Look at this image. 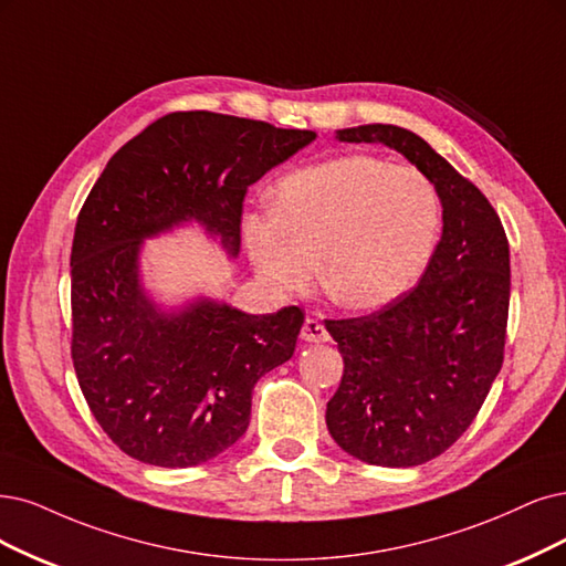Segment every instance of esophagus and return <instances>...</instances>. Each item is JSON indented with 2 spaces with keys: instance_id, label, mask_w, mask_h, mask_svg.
<instances>
[{
  "instance_id": "obj_1",
  "label": "esophagus",
  "mask_w": 566,
  "mask_h": 566,
  "mask_svg": "<svg viewBox=\"0 0 566 566\" xmlns=\"http://www.w3.org/2000/svg\"><path fill=\"white\" fill-rule=\"evenodd\" d=\"M301 338H303L305 343H326L331 336H328L326 326H324L319 319L307 317L305 324H303V331H301Z\"/></svg>"
}]
</instances>
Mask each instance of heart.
Segmentation results:
<instances>
[{
  "label": "heart",
  "instance_id": "obj_1",
  "mask_svg": "<svg viewBox=\"0 0 566 566\" xmlns=\"http://www.w3.org/2000/svg\"><path fill=\"white\" fill-rule=\"evenodd\" d=\"M441 228V202L415 167L349 154L282 177L272 209L242 217L259 277L277 294H305L319 277L347 310H380L422 275Z\"/></svg>",
  "mask_w": 566,
  "mask_h": 566
}]
</instances>
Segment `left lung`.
<instances>
[{
    "mask_svg": "<svg viewBox=\"0 0 566 566\" xmlns=\"http://www.w3.org/2000/svg\"><path fill=\"white\" fill-rule=\"evenodd\" d=\"M336 137L403 154L443 205V235L417 286L373 315L326 319L345 361L326 403L333 441L373 467H420L471 427L504 364L509 240L480 188L422 137L382 123Z\"/></svg>",
    "mask_w": 566,
    "mask_h": 566,
    "instance_id": "1",
    "label": "left lung"
}]
</instances>
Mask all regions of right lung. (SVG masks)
Returning a JSON list of instances; mask_svg holds the SVG:
<instances>
[{"instance_id":"right-lung-1","label":"right lung","mask_w":566,"mask_h":566,"mask_svg":"<svg viewBox=\"0 0 566 566\" xmlns=\"http://www.w3.org/2000/svg\"><path fill=\"white\" fill-rule=\"evenodd\" d=\"M317 135L214 112L158 118L112 156L72 242V361L97 424L133 459L198 467L233 446L251 391L294 357L303 310L212 298L165 312L139 280L146 238L198 221L240 251L247 188Z\"/></svg>"}]
</instances>
